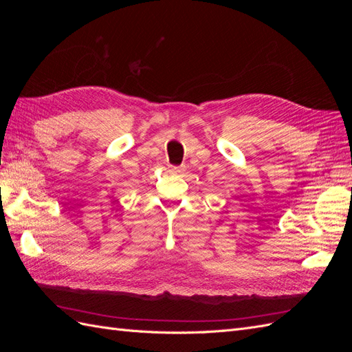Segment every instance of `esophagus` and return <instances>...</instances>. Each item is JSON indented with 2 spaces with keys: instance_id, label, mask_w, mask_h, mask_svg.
<instances>
[{
  "instance_id": "34e87169",
  "label": "esophagus",
  "mask_w": 352,
  "mask_h": 352,
  "mask_svg": "<svg viewBox=\"0 0 352 352\" xmlns=\"http://www.w3.org/2000/svg\"><path fill=\"white\" fill-rule=\"evenodd\" d=\"M170 172H172V173H180V172H182V168H180V167H170Z\"/></svg>"
}]
</instances>
